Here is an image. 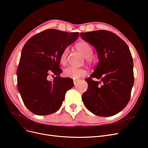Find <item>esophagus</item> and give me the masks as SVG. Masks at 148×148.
<instances>
[{
	"label": "esophagus",
	"mask_w": 148,
	"mask_h": 148,
	"mask_svg": "<svg viewBox=\"0 0 148 148\" xmlns=\"http://www.w3.org/2000/svg\"><path fill=\"white\" fill-rule=\"evenodd\" d=\"M79 82V80H74V85H76V84L77 83V82Z\"/></svg>",
	"instance_id": "obj_1"
}]
</instances>
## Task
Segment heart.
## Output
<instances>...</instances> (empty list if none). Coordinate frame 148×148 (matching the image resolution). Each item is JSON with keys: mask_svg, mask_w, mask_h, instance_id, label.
Returning a JSON list of instances; mask_svg holds the SVG:
<instances>
[{"mask_svg": "<svg viewBox=\"0 0 148 148\" xmlns=\"http://www.w3.org/2000/svg\"><path fill=\"white\" fill-rule=\"evenodd\" d=\"M75 48L82 55L86 58V60L89 64H92L95 62V59L92 55L94 50L92 46L85 41H80L75 44ZM68 54V49H65L62 51L59 56V62L62 65H65L67 62V58ZM86 74V71L82 68H75L73 67H67L64 70L63 75L65 77L77 80L82 77L84 76Z\"/></svg>", "mask_w": 148, "mask_h": 148, "instance_id": "heart-1", "label": "heart"}]
</instances>
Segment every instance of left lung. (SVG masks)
<instances>
[{
    "instance_id": "obj_1",
    "label": "left lung",
    "mask_w": 148,
    "mask_h": 148,
    "mask_svg": "<svg viewBox=\"0 0 148 148\" xmlns=\"http://www.w3.org/2000/svg\"><path fill=\"white\" fill-rule=\"evenodd\" d=\"M80 36L94 47L99 60L94 73L85 79L88 88L82 95L84 105L95 115L113 116L127 105L134 84L133 60L130 49L110 31L82 32Z\"/></svg>"
}]
</instances>
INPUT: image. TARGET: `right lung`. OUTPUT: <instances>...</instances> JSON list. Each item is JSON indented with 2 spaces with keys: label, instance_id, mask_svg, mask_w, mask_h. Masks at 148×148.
<instances>
[{
  "label": "right lung",
  "instance_id": "add662e5",
  "mask_svg": "<svg viewBox=\"0 0 148 148\" xmlns=\"http://www.w3.org/2000/svg\"><path fill=\"white\" fill-rule=\"evenodd\" d=\"M79 36V32L49 29L30 38L23 47L17 70V87L23 103L34 114L58 111L66 92L73 86L72 79L59 76V56ZM50 75H56L51 82L48 80Z\"/></svg>",
  "mask_w": 148,
  "mask_h": 148
}]
</instances>
